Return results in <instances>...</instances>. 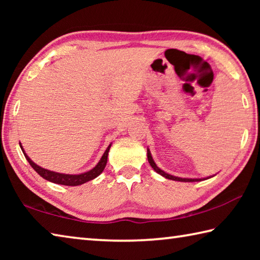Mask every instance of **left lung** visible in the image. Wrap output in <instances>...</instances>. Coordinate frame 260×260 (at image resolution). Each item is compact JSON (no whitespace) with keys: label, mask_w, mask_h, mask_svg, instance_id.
<instances>
[{"label":"left lung","mask_w":260,"mask_h":260,"mask_svg":"<svg viewBox=\"0 0 260 260\" xmlns=\"http://www.w3.org/2000/svg\"><path fill=\"white\" fill-rule=\"evenodd\" d=\"M147 152H148V161L150 166L152 167L153 170H155V172H157L158 174H160L161 177H164L166 179H170V180H174V181H180V182H196V181H202V180H206V179H210L212 177H209V178H203V179H189V178H179V177H174V175H171L169 173L164 172V171L160 170L159 167L156 165L155 160L152 159V156H151V152L149 150V148H147Z\"/></svg>","instance_id":"8db88e82"}]
</instances>
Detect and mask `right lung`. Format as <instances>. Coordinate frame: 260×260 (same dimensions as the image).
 Returning a JSON list of instances; mask_svg holds the SVG:
<instances>
[{
	"instance_id": "add662e5",
	"label": "right lung",
	"mask_w": 260,
	"mask_h": 260,
	"mask_svg": "<svg viewBox=\"0 0 260 260\" xmlns=\"http://www.w3.org/2000/svg\"><path fill=\"white\" fill-rule=\"evenodd\" d=\"M111 144L112 143L109 144L107 150H105L103 156L101 157L100 161L96 164L94 169H91L90 171H87V172L80 173V174H65V173H58V172H54V171L43 169V167L35 164V162L30 159L27 155H26L21 143H19V146L21 148V151L24 152L25 158L29 162V165L32 166L34 171H37V173L40 174L43 179H46L48 181L54 182L57 184H63V186H80L82 183H86L88 181H90V180L98 178L99 175L103 172L105 169V165H107L108 155H109L110 148H111Z\"/></svg>"
}]
</instances>
